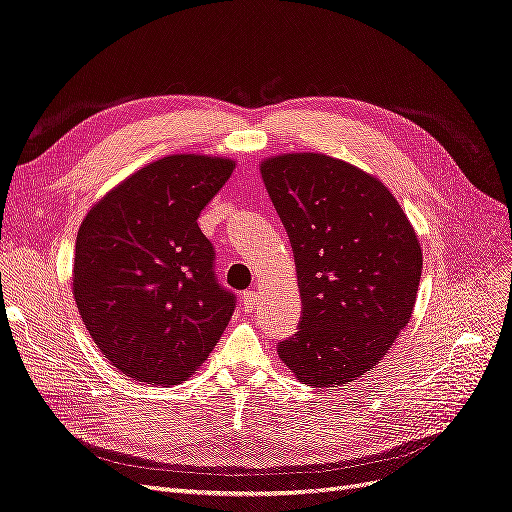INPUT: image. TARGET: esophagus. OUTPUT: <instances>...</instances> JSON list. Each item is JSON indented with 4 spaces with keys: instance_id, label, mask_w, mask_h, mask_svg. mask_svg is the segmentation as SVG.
I'll list each match as a JSON object with an SVG mask.
<instances>
[{
    "instance_id": "obj_1",
    "label": "esophagus",
    "mask_w": 512,
    "mask_h": 512,
    "mask_svg": "<svg viewBox=\"0 0 512 512\" xmlns=\"http://www.w3.org/2000/svg\"><path fill=\"white\" fill-rule=\"evenodd\" d=\"M257 301H259V295L255 291H244L242 293V305L247 311H253L257 307Z\"/></svg>"
}]
</instances>
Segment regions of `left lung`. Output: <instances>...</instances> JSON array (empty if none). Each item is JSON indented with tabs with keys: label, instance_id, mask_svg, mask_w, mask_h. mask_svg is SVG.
Masks as SVG:
<instances>
[{
	"label": "left lung",
	"instance_id": "obj_1",
	"mask_svg": "<svg viewBox=\"0 0 512 512\" xmlns=\"http://www.w3.org/2000/svg\"><path fill=\"white\" fill-rule=\"evenodd\" d=\"M261 177L291 238L303 305L278 355L307 387H345L412 318L420 242L387 186L345 161L280 154L261 163Z\"/></svg>",
	"mask_w": 512,
	"mask_h": 512
}]
</instances>
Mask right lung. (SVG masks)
<instances>
[{"label":"right lung","instance_id":"obj_1","mask_svg":"<svg viewBox=\"0 0 512 512\" xmlns=\"http://www.w3.org/2000/svg\"><path fill=\"white\" fill-rule=\"evenodd\" d=\"M234 161L171 154L138 169L85 215L73 295L104 358L133 381L175 385L226 330L236 297L215 278L196 219Z\"/></svg>","mask_w":512,"mask_h":512}]
</instances>
